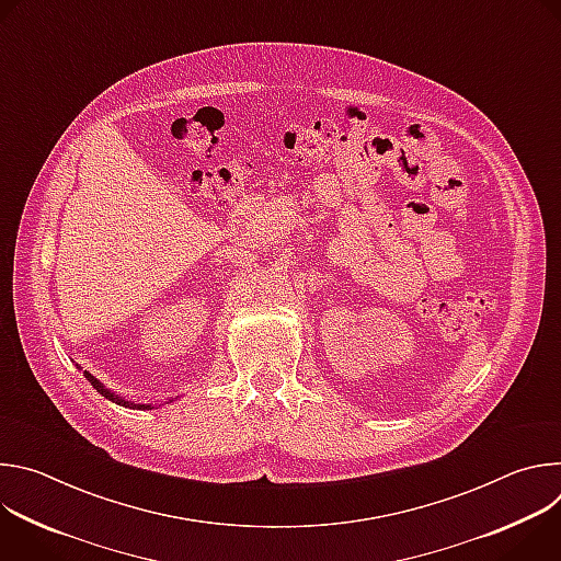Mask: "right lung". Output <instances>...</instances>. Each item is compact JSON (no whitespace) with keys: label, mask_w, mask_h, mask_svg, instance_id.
<instances>
[{"label":"right lung","mask_w":561,"mask_h":561,"mask_svg":"<svg viewBox=\"0 0 561 561\" xmlns=\"http://www.w3.org/2000/svg\"><path fill=\"white\" fill-rule=\"evenodd\" d=\"M84 377L91 381V386L100 392V394H104L106 399H111V402H115V404H119V407H126V409H137V411H150V409H154V404H135V402H128V399H124V397H119L117 392H113L111 388H106L95 375H91L89 370H84ZM169 402H173V399H169ZM159 407H164V404H159Z\"/></svg>","instance_id":"1"}]
</instances>
